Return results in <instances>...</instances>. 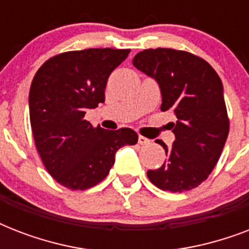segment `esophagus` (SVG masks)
<instances>
[{
	"instance_id": "34e87169",
	"label": "esophagus",
	"mask_w": 249,
	"mask_h": 249,
	"mask_svg": "<svg viewBox=\"0 0 249 249\" xmlns=\"http://www.w3.org/2000/svg\"><path fill=\"white\" fill-rule=\"evenodd\" d=\"M138 143H140V144H147V143H150V140H147V138H146V137H143V136H140V137H138Z\"/></svg>"
}]
</instances>
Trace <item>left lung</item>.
Masks as SVG:
<instances>
[{
	"mask_svg": "<svg viewBox=\"0 0 249 249\" xmlns=\"http://www.w3.org/2000/svg\"><path fill=\"white\" fill-rule=\"evenodd\" d=\"M133 66L159 83L161 111L177 116L172 146L158 142L168 160L148 170V179L170 193L195 189L216 166L230 129L220 76L203 58L176 49H146Z\"/></svg>",
	"mask_w": 249,
	"mask_h": 249,
	"instance_id": "8db88e82",
	"label": "left lung"
}]
</instances>
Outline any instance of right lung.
I'll use <instances>...</instances> for the list:
<instances>
[{
	"label": "right lung",
	"instance_id": "1",
	"mask_svg": "<svg viewBox=\"0 0 249 249\" xmlns=\"http://www.w3.org/2000/svg\"><path fill=\"white\" fill-rule=\"evenodd\" d=\"M130 49L66 52L45 62L29 91V120L37 152L50 176L70 190H86L103 181L115 154L136 144L129 128L106 130L85 120L86 109L105 102L111 72Z\"/></svg>",
	"mask_w": 249,
	"mask_h": 249
}]
</instances>
